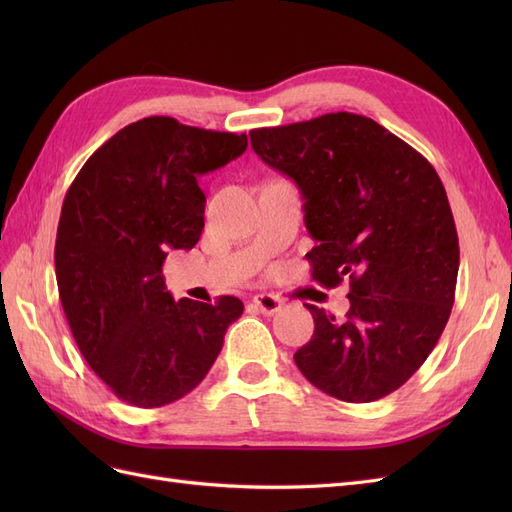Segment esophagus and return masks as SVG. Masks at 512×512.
<instances>
[{"instance_id":"34e87169","label":"esophagus","mask_w":512,"mask_h":512,"mask_svg":"<svg viewBox=\"0 0 512 512\" xmlns=\"http://www.w3.org/2000/svg\"><path fill=\"white\" fill-rule=\"evenodd\" d=\"M252 303L260 309L262 314H267V316L280 312V307H282V301L277 299V297H273V294H256V297L252 299Z\"/></svg>"}]
</instances>
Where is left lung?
Masks as SVG:
<instances>
[{
  "mask_svg": "<svg viewBox=\"0 0 512 512\" xmlns=\"http://www.w3.org/2000/svg\"><path fill=\"white\" fill-rule=\"evenodd\" d=\"M252 149L305 200L312 280L350 282L344 320L316 305L294 352L322 393L367 404L425 363L455 303L459 239L444 185L421 153L374 119L329 113L250 132Z\"/></svg>",
  "mask_w": 512,
  "mask_h": 512,
  "instance_id": "8db88e82",
  "label": "left lung"
}]
</instances>
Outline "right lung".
Masks as SVG:
<instances>
[{
	"label": "right lung",
	"mask_w": 512,
	"mask_h": 512,
	"mask_svg": "<svg viewBox=\"0 0 512 512\" xmlns=\"http://www.w3.org/2000/svg\"><path fill=\"white\" fill-rule=\"evenodd\" d=\"M245 149V134L145 117L108 138L64 198L59 301L87 365L130 406L160 408L196 389L243 314L237 297L175 301L162 265L205 228L200 175Z\"/></svg>",
	"instance_id": "1"
}]
</instances>
